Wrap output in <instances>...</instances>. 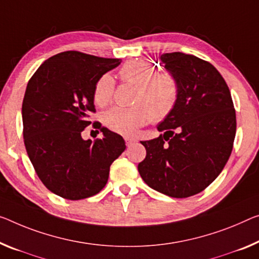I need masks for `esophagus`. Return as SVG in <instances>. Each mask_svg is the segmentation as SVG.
Segmentation results:
<instances>
[{
    "instance_id": "esophagus-1",
    "label": "esophagus",
    "mask_w": 259,
    "mask_h": 259,
    "mask_svg": "<svg viewBox=\"0 0 259 259\" xmlns=\"http://www.w3.org/2000/svg\"><path fill=\"white\" fill-rule=\"evenodd\" d=\"M135 141H137V140H135L134 138H128V137L125 138V142H126L127 146H131V145H132V143L135 142Z\"/></svg>"
}]
</instances>
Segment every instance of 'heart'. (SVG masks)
<instances>
[{"label":"heart","mask_w":259,"mask_h":259,"mask_svg":"<svg viewBox=\"0 0 259 259\" xmlns=\"http://www.w3.org/2000/svg\"><path fill=\"white\" fill-rule=\"evenodd\" d=\"M120 77L124 82L138 87L132 107L116 106L103 114L107 128L121 135H133L150 119L160 122L168 118L177 105L180 89L171 75L157 73L152 63L130 61L121 67ZM114 81L110 74H104L95 85L94 101L98 106H105L112 99Z\"/></svg>","instance_id":"heart-1"}]
</instances>
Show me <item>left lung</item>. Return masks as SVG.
Masks as SVG:
<instances>
[{
    "instance_id": "1",
    "label": "left lung",
    "mask_w": 259,
    "mask_h": 259,
    "mask_svg": "<svg viewBox=\"0 0 259 259\" xmlns=\"http://www.w3.org/2000/svg\"><path fill=\"white\" fill-rule=\"evenodd\" d=\"M160 59L180 95L172 113L157 125L163 134L141 141L147 154L138 170L149 188L188 198L207 188L225 168L236 114L228 85L213 65L182 52Z\"/></svg>"
}]
</instances>
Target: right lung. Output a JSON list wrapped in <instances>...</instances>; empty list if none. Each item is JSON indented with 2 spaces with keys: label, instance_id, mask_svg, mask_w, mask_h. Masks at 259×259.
I'll return each mask as SVG.
<instances>
[{
  "label": "right lung",
  "instance_id": "1",
  "mask_svg": "<svg viewBox=\"0 0 259 259\" xmlns=\"http://www.w3.org/2000/svg\"><path fill=\"white\" fill-rule=\"evenodd\" d=\"M67 51L41 63L27 83L22 105L24 143L42 184L57 196L79 200L97 194L109 180L110 165L126 148L121 135L97 128L103 139L81 133L95 112L94 90L99 77L120 65Z\"/></svg>",
  "mask_w": 259,
  "mask_h": 259
}]
</instances>
